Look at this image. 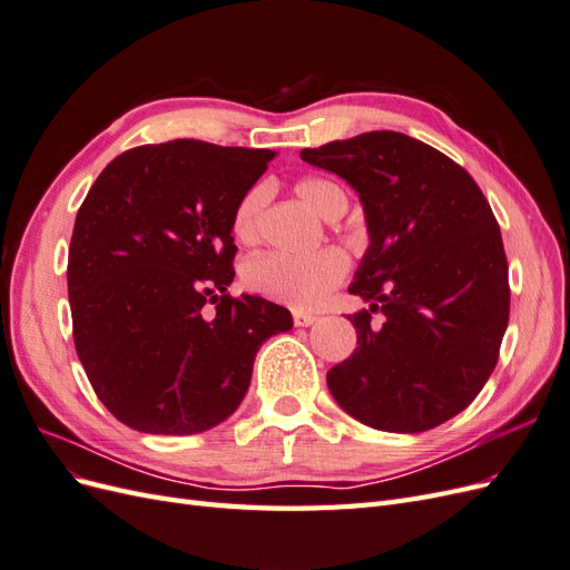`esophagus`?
<instances>
[{
	"mask_svg": "<svg viewBox=\"0 0 570 570\" xmlns=\"http://www.w3.org/2000/svg\"><path fill=\"white\" fill-rule=\"evenodd\" d=\"M292 318H295L297 327H308V325H314L318 321V316L308 314V312H295V314H292Z\"/></svg>",
	"mask_w": 570,
	"mask_h": 570,
	"instance_id": "esophagus-1",
	"label": "esophagus"
}]
</instances>
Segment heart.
I'll return each mask as SVG.
<instances>
[{
    "label": "heart",
    "mask_w": 570,
    "mask_h": 570,
    "mask_svg": "<svg viewBox=\"0 0 570 570\" xmlns=\"http://www.w3.org/2000/svg\"><path fill=\"white\" fill-rule=\"evenodd\" d=\"M297 197L325 220L340 218L347 209V193L342 185L308 176L297 183ZM268 199L264 185L252 187L243 195L233 212V235L239 243H254L258 235V218ZM350 262L344 252L325 247L306 256L292 254H262L245 266V285L256 295L292 304V306H316L344 281Z\"/></svg>",
    "instance_id": "obj_1"
}]
</instances>
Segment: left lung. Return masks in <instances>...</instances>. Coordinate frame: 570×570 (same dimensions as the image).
<instances>
[{"label":"left lung","mask_w":570,"mask_h":570,"mask_svg":"<svg viewBox=\"0 0 570 570\" xmlns=\"http://www.w3.org/2000/svg\"><path fill=\"white\" fill-rule=\"evenodd\" d=\"M347 180L364 206L368 249L350 292L356 350L327 371L352 419L423 433L469 406L497 366L509 323V266L475 180L442 151L394 130L302 149Z\"/></svg>","instance_id":"8db88e82"}]
</instances>
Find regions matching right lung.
Instances as JSON below:
<instances>
[{"label":"right lung","mask_w":570,"mask_h":570,"mask_svg":"<svg viewBox=\"0 0 570 570\" xmlns=\"http://www.w3.org/2000/svg\"><path fill=\"white\" fill-rule=\"evenodd\" d=\"M273 157L202 140L145 145L116 157L85 197L68 249L76 352L128 428L195 435L223 423L245 400L258 347L292 327L285 306L228 295L233 212Z\"/></svg>","instance_id":"obj_1"}]
</instances>
